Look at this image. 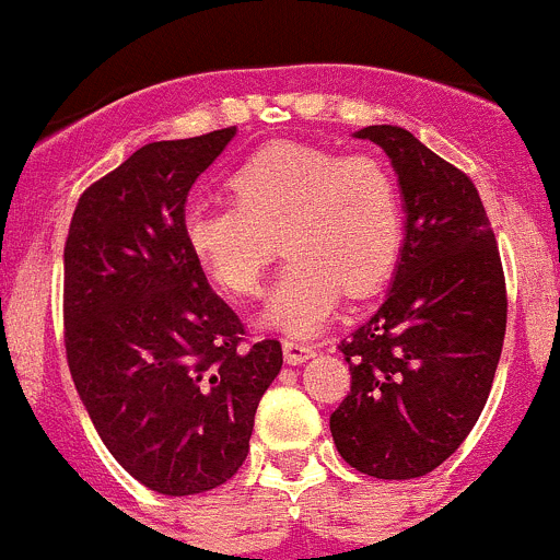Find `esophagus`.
I'll use <instances>...</instances> for the list:
<instances>
[{"label":"esophagus","mask_w":560,"mask_h":560,"mask_svg":"<svg viewBox=\"0 0 560 560\" xmlns=\"http://www.w3.org/2000/svg\"><path fill=\"white\" fill-rule=\"evenodd\" d=\"M283 354H285V363L289 365H302V363H307L313 354H316V349H313L311 343H300V340H285Z\"/></svg>","instance_id":"obj_1"}]
</instances>
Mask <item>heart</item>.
Returning <instances> with one entry per match:
<instances>
[{
  "instance_id": "obj_1",
  "label": "heart",
  "mask_w": 560,
  "mask_h": 560,
  "mask_svg": "<svg viewBox=\"0 0 560 560\" xmlns=\"http://www.w3.org/2000/svg\"><path fill=\"white\" fill-rule=\"evenodd\" d=\"M228 200H189L180 238L209 283L233 296L260 289L275 236L291 258L264 307V324L294 338L316 335L340 294L365 296L398 264L401 200L390 173L365 156L277 142L231 175Z\"/></svg>"
}]
</instances>
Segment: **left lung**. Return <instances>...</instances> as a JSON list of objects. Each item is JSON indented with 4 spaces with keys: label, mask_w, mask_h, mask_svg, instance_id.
<instances>
[{
    "label": "left lung",
    "mask_w": 560,
    "mask_h": 560,
    "mask_svg": "<svg viewBox=\"0 0 560 560\" xmlns=\"http://www.w3.org/2000/svg\"><path fill=\"white\" fill-rule=\"evenodd\" d=\"M357 140L398 175L404 244L380 311L340 343L351 393L329 418L338 454L385 481L420 478L470 434L505 335V280L478 189L401 126Z\"/></svg>",
    "instance_id": "1"
}]
</instances>
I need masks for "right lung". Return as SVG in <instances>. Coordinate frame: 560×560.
Listing matches in <instances>:
<instances>
[{"instance_id": "obj_1", "label": "right lung", "mask_w": 560, "mask_h": 560, "mask_svg": "<svg viewBox=\"0 0 560 560\" xmlns=\"http://www.w3.org/2000/svg\"><path fill=\"white\" fill-rule=\"evenodd\" d=\"M233 137L142 145L79 197L66 242L73 385L117 465L170 498L236 476L283 369L277 340L242 346V322L180 238L189 189Z\"/></svg>"}]
</instances>
